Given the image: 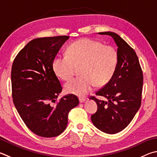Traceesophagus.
<instances>
[{
    "label": "esophagus",
    "instance_id": "34e87169",
    "mask_svg": "<svg viewBox=\"0 0 157 157\" xmlns=\"http://www.w3.org/2000/svg\"><path fill=\"white\" fill-rule=\"evenodd\" d=\"M85 100H86V99H84V98H79V102H80V103H84Z\"/></svg>",
    "mask_w": 157,
    "mask_h": 157
}]
</instances>
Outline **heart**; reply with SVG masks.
I'll return each mask as SVG.
<instances>
[{
  "label": "heart",
  "instance_id": "heart-1",
  "mask_svg": "<svg viewBox=\"0 0 157 157\" xmlns=\"http://www.w3.org/2000/svg\"><path fill=\"white\" fill-rule=\"evenodd\" d=\"M118 54L115 48L104 46L92 39L74 42L68 48L67 55H59L54 59L53 69L62 80H68L80 67L81 76L70 79L64 84L67 93L83 97L93 88L107 84L115 73Z\"/></svg>",
  "mask_w": 157,
  "mask_h": 157
}]
</instances>
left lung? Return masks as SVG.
<instances>
[{
    "mask_svg": "<svg viewBox=\"0 0 157 157\" xmlns=\"http://www.w3.org/2000/svg\"><path fill=\"white\" fill-rule=\"evenodd\" d=\"M112 37L117 46L118 64L115 73L107 84L95 93L103 97L91 121L99 130L107 134L123 130L135 117L141 104L143 72L135 51L118 34L107 31L98 33Z\"/></svg>",
    "mask_w": 157,
    "mask_h": 157,
    "instance_id": "obj_1",
    "label": "left lung"
}]
</instances>
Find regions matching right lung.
I'll use <instances>...</instances> for the list:
<instances>
[{"mask_svg": "<svg viewBox=\"0 0 157 157\" xmlns=\"http://www.w3.org/2000/svg\"><path fill=\"white\" fill-rule=\"evenodd\" d=\"M69 38L60 36L32 40L18 53L11 67L14 106L27 128L42 137L63 132L69 111L79 104L72 94L57 100L62 87L53 62Z\"/></svg>", "mask_w": 157, "mask_h": 157, "instance_id": "right-lung-1", "label": "right lung"}]
</instances>
